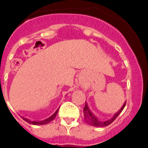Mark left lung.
<instances>
[{"label": "left lung", "instance_id": "1", "mask_svg": "<svg viewBox=\"0 0 148 148\" xmlns=\"http://www.w3.org/2000/svg\"><path fill=\"white\" fill-rule=\"evenodd\" d=\"M125 105H126V101L124 103V104H123V106L121 107V109H120L117 113H115L110 119L107 120V121H100V120L98 119L97 117L91 112V110H90L89 107L87 106V104L85 103V106H84V121H86V123L89 124L90 125H92V126L94 127H104L108 126V125H110L111 123L113 122V121L118 117L119 115L121 113V111H122L123 109L125 108Z\"/></svg>", "mask_w": 148, "mask_h": 148}]
</instances>
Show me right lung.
<instances>
[{
    "mask_svg": "<svg viewBox=\"0 0 148 148\" xmlns=\"http://www.w3.org/2000/svg\"><path fill=\"white\" fill-rule=\"evenodd\" d=\"M58 109L55 112L54 114L52 115L50 117H49V118H47V119H45V120H43V121H31V120L28 119H27V118H23V117H22V119H23L24 121H27V122H28L29 124H32V125H46V124H48V123H49L50 121H53V120L56 118V115H57V113H58Z\"/></svg>",
    "mask_w": 148,
    "mask_h": 148,
    "instance_id": "add662e5",
    "label": "right lung"
}]
</instances>
